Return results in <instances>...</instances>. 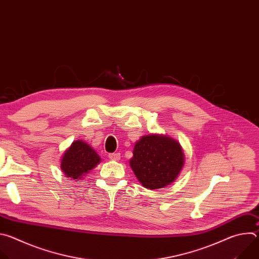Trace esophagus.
<instances>
[{"mask_svg": "<svg viewBox=\"0 0 259 259\" xmlns=\"http://www.w3.org/2000/svg\"><path fill=\"white\" fill-rule=\"evenodd\" d=\"M108 158H109L110 160H113V161H118V160H120L121 155H120L119 153H116V154H109V155H108Z\"/></svg>", "mask_w": 259, "mask_h": 259, "instance_id": "obj_1", "label": "esophagus"}]
</instances>
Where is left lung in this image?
Here are the masks:
<instances>
[{"mask_svg":"<svg viewBox=\"0 0 259 259\" xmlns=\"http://www.w3.org/2000/svg\"><path fill=\"white\" fill-rule=\"evenodd\" d=\"M186 156L180 143L163 134L142 136L134 144L129 164L139 182L146 189L165 188L180 174Z\"/></svg>","mask_w":259,"mask_h":259,"instance_id":"1","label":"left lung"}]
</instances>
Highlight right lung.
I'll list each match as a JSON object with an SVG mask.
<instances>
[{
    "instance_id": "add662e5",
    "label": "right lung",
    "mask_w": 259,
    "mask_h": 259,
    "mask_svg": "<svg viewBox=\"0 0 259 259\" xmlns=\"http://www.w3.org/2000/svg\"><path fill=\"white\" fill-rule=\"evenodd\" d=\"M101 161L99 155L84 140L73 141L64 151L60 169L65 177L79 182Z\"/></svg>"
}]
</instances>
